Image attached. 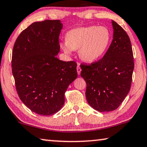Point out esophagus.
Returning a JSON list of instances; mask_svg holds the SVG:
<instances>
[{
	"mask_svg": "<svg viewBox=\"0 0 147 147\" xmlns=\"http://www.w3.org/2000/svg\"><path fill=\"white\" fill-rule=\"evenodd\" d=\"M76 70H77V73H78V74H80V73H81V71H82V69H81L79 63H78L77 67H76Z\"/></svg>",
	"mask_w": 147,
	"mask_h": 147,
	"instance_id": "34e87169",
	"label": "esophagus"
}]
</instances>
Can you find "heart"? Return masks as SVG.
<instances>
[{
    "label": "heart",
    "mask_w": 147,
    "mask_h": 147,
    "mask_svg": "<svg viewBox=\"0 0 147 147\" xmlns=\"http://www.w3.org/2000/svg\"><path fill=\"white\" fill-rule=\"evenodd\" d=\"M111 35L104 26L74 28L67 32L66 41L60 43L65 53L78 49V56L86 63H93L103 56L110 42Z\"/></svg>",
    "instance_id": "1"
}]
</instances>
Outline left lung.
Here are the masks:
<instances>
[{
  "label": "left lung",
  "instance_id": "left-lung-1",
  "mask_svg": "<svg viewBox=\"0 0 147 147\" xmlns=\"http://www.w3.org/2000/svg\"><path fill=\"white\" fill-rule=\"evenodd\" d=\"M111 24L113 40L103 58L89 65H80V76L86 82L87 102L100 112L119 106L130 90L134 69L130 39L115 21Z\"/></svg>",
  "mask_w": 147,
  "mask_h": 147
}]
</instances>
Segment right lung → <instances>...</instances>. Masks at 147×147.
Here are the masks:
<instances>
[{
    "label": "right lung",
    "mask_w": 147,
    "mask_h": 147,
    "mask_svg": "<svg viewBox=\"0 0 147 147\" xmlns=\"http://www.w3.org/2000/svg\"><path fill=\"white\" fill-rule=\"evenodd\" d=\"M60 20L36 22L21 32L12 51V68L16 90L24 104L41 115L62 108L68 86L77 78L74 61L57 57L60 51Z\"/></svg>",
    "instance_id": "obj_1"
}]
</instances>
